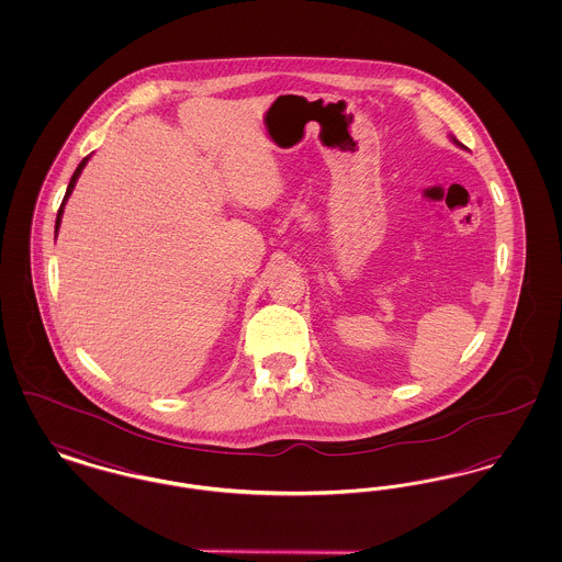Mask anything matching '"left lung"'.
<instances>
[{
    "label": "left lung",
    "instance_id": "8db88e82",
    "mask_svg": "<svg viewBox=\"0 0 562 562\" xmlns=\"http://www.w3.org/2000/svg\"><path fill=\"white\" fill-rule=\"evenodd\" d=\"M451 138H453L454 145H459V147H463V145H461V143H459V140H457V138H454V136H451ZM463 149H465V147H463Z\"/></svg>",
    "mask_w": 562,
    "mask_h": 562
}]
</instances>
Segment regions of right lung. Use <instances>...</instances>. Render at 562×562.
Returning <instances> with one entry per match:
<instances>
[{
	"instance_id": "right-lung-1",
	"label": "right lung",
	"mask_w": 562,
	"mask_h": 562,
	"mask_svg": "<svg viewBox=\"0 0 562 562\" xmlns=\"http://www.w3.org/2000/svg\"><path fill=\"white\" fill-rule=\"evenodd\" d=\"M90 158V156H88ZM88 158H83L80 161V166L76 168V172H74V177H71V181H69V186H67V193H65V198H63V204H60V209H58V214H56V225H54V232H58V227H60V218H63V209H65V202H67V198L71 195V191L76 188V183H78V179H80L81 170H83V166H86V161Z\"/></svg>"
}]
</instances>
